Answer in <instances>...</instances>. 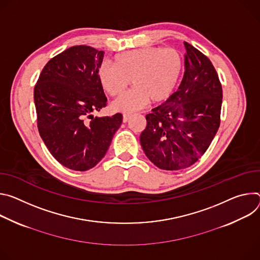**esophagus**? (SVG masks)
<instances>
[{
    "label": "esophagus",
    "instance_id": "obj_1",
    "mask_svg": "<svg viewBox=\"0 0 260 260\" xmlns=\"http://www.w3.org/2000/svg\"><path fill=\"white\" fill-rule=\"evenodd\" d=\"M130 117H131V114H129V113H124V114H123V122H124V123L128 122V120L130 119Z\"/></svg>",
    "mask_w": 260,
    "mask_h": 260
}]
</instances>
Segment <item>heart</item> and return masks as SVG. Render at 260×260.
I'll use <instances>...</instances> for the list:
<instances>
[{"label":"heart","instance_id":"heart-1","mask_svg":"<svg viewBox=\"0 0 260 260\" xmlns=\"http://www.w3.org/2000/svg\"><path fill=\"white\" fill-rule=\"evenodd\" d=\"M114 65L102 62L97 75L102 89L110 96L122 93L131 82L133 88L115 99L111 107L133 112L166 100L174 92L182 71V57L175 48L142 47L114 56Z\"/></svg>","mask_w":260,"mask_h":260}]
</instances>
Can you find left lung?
Returning <instances> with one entry per match:
<instances>
[{"label":"left lung","instance_id":"1","mask_svg":"<svg viewBox=\"0 0 260 260\" xmlns=\"http://www.w3.org/2000/svg\"><path fill=\"white\" fill-rule=\"evenodd\" d=\"M185 72L179 90L146 115L140 143L164 170L193 165L209 149L220 127L222 85L209 57L184 42Z\"/></svg>","mask_w":260,"mask_h":260}]
</instances>
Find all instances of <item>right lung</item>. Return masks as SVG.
Returning a JSON list of instances; mask_svg holds the SVG:
<instances>
[{"label": "right lung", "instance_id": "add662e5", "mask_svg": "<svg viewBox=\"0 0 260 260\" xmlns=\"http://www.w3.org/2000/svg\"><path fill=\"white\" fill-rule=\"evenodd\" d=\"M103 56L88 45L72 46L48 61L34 88L39 134L53 158L72 170L97 165L123 121L121 113L92 115L107 104L97 75Z\"/></svg>", "mask_w": 260, "mask_h": 260}]
</instances>
